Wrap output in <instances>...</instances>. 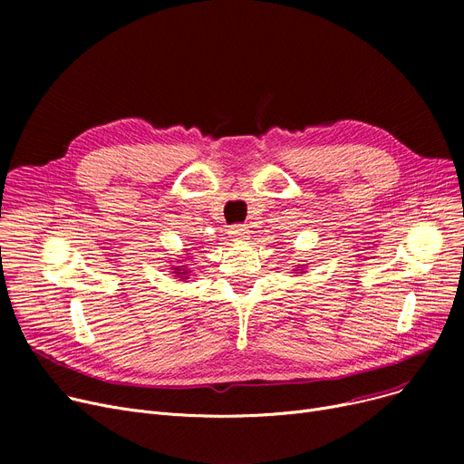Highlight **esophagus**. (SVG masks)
Segmentation results:
<instances>
[{"instance_id":"1","label":"esophagus","mask_w":464,"mask_h":464,"mask_svg":"<svg viewBox=\"0 0 464 464\" xmlns=\"http://www.w3.org/2000/svg\"><path fill=\"white\" fill-rule=\"evenodd\" d=\"M229 235L235 238V240H242L248 237V227L245 224H235L229 227Z\"/></svg>"}]
</instances>
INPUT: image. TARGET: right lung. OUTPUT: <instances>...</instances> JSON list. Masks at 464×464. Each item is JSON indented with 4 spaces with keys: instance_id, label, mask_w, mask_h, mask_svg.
Listing matches in <instances>:
<instances>
[{
    "instance_id": "right-lung-1",
    "label": "right lung",
    "mask_w": 464,
    "mask_h": 464,
    "mask_svg": "<svg viewBox=\"0 0 464 464\" xmlns=\"http://www.w3.org/2000/svg\"><path fill=\"white\" fill-rule=\"evenodd\" d=\"M175 273H177V276H184V275H186V271H184V273H182V271H180V269H177V271H175Z\"/></svg>"
}]
</instances>
